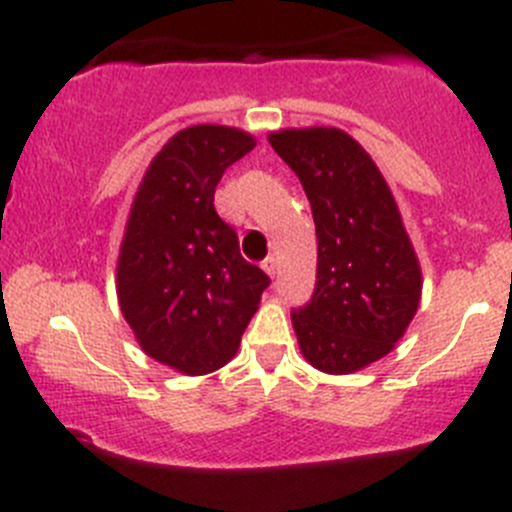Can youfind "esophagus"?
<instances>
[{
	"label": "esophagus",
	"instance_id": "obj_1",
	"mask_svg": "<svg viewBox=\"0 0 512 512\" xmlns=\"http://www.w3.org/2000/svg\"><path fill=\"white\" fill-rule=\"evenodd\" d=\"M261 268H263V271H266L268 273V276H276V258H273V256H268V258H263V263H261Z\"/></svg>",
	"mask_w": 512,
	"mask_h": 512
}]
</instances>
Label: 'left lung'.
I'll return each mask as SVG.
<instances>
[{
    "instance_id": "1",
    "label": "left lung",
    "mask_w": 512,
    "mask_h": 512,
    "mask_svg": "<svg viewBox=\"0 0 512 512\" xmlns=\"http://www.w3.org/2000/svg\"><path fill=\"white\" fill-rule=\"evenodd\" d=\"M268 144L296 171L318 236L316 291L291 313L313 368L348 376L396 348L421 306L423 273L391 186L336 126L278 129Z\"/></svg>"
}]
</instances>
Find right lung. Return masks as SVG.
I'll use <instances>...</instances> for the list:
<instances>
[{"mask_svg": "<svg viewBox=\"0 0 512 512\" xmlns=\"http://www.w3.org/2000/svg\"><path fill=\"white\" fill-rule=\"evenodd\" d=\"M254 146L236 126H186L151 159L131 201L116 258L119 308L141 351L184 376L236 356L271 283L214 209L226 166Z\"/></svg>", "mask_w": 512, "mask_h": 512, "instance_id": "right-lung-1", "label": "right lung"}]
</instances>
